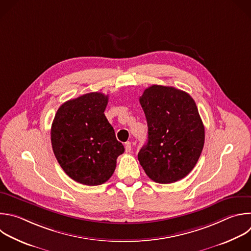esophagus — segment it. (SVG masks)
<instances>
[{
	"label": "esophagus",
	"instance_id": "obj_1",
	"mask_svg": "<svg viewBox=\"0 0 251 251\" xmlns=\"http://www.w3.org/2000/svg\"><path fill=\"white\" fill-rule=\"evenodd\" d=\"M131 150H132L131 143H130V142H126V143H125V151H126V152L131 151Z\"/></svg>",
	"mask_w": 251,
	"mask_h": 251
}]
</instances>
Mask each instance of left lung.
<instances>
[{
    "label": "left lung",
    "mask_w": 251,
    "mask_h": 251,
    "mask_svg": "<svg viewBox=\"0 0 251 251\" xmlns=\"http://www.w3.org/2000/svg\"><path fill=\"white\" fill-rule=\"evenodd\" d=\"M139 100L148 123V142L138 153L146 175L158 183L184 178L196 165L205 142L194 100L176 88L153 85Z\"/></svg>",
    "instance_id": "1"
}]
</instances>
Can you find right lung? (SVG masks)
Here are the masks:
<instances>
[{
  "label": "right lung",
  "instance_id": "1",
  "mask_svg": "<svg viewBox=\"0 0 251 251\" xmlns=\"http://www.w3.org/2000/svg\"><path fill=\"white\" fill-rule=\"evenodd\" d=\"M108 96L90 93L63 103L51 127L54 154L75 181L95 186L113 175L124 146L115 137L104 110Z\"/></svg>",
  "mask_w": 251,
  "mask_h": 251
}]
</instances>
